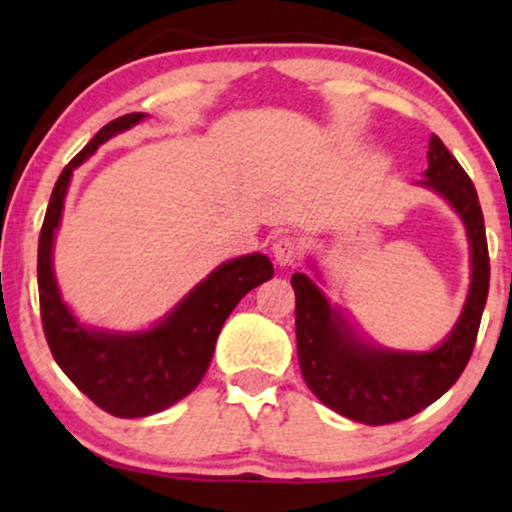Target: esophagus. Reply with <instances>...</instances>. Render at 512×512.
I'll return each instance as SVG.
<instances>
[{"instance_id":"1","label":"esophagus","mask_w":512,"mask_h":512,"mask_svg":"<svg viewBox=\"0 0 512 512\" xmlns=\"http://www.w3.org/2000/svg\"><path fill=\"white\" fill-rule=\"evenodd\" d=\"M272 252H274V260L286 267V264H293L298 257H301V240L293 236L276 238L272 245Z\"/></svg>"}]
</instances>
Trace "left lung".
I'll use <instances>...</instances> for the list:
<instances>
[{
	"instance_id": "obj_1",
	"label": "left lung",
	"mask_w": 512,
	"mask_h": 512,
	"mask_svg": "<svg viewBox=\"0 0 512 512\" xmlns=\"http://www.w3.org/2000/svg\"><path fill=\"white\" fill-rule=\"evenodd\" d=\"M426 180L419 185L443 195L460 214L472 248V284L460 320L433 351H387L363 344L325 293L305 274H293L296 346L303 380L322 404L368 426L395 424L443 397L467 366L489 296V245L484 214L472 180L433 134Z\"/></svg>"
}]
</instances>
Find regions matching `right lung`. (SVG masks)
<instances>
[{
  "label": "right lung",
  "mask_w": 512,
  "mask_h": 512,
  "mask_svg": "<svg viewBox=\"0 0 512 512\" xmlns=\"http://www.w3.org/2000/svg\"><path fill=\"white\" fill-rule=\"evenodd\" d=\"M144 117L129 113L108 122L69 161L55 182L38 240L40 317L52 356L93 404L120 419L156 414L190 395L207 373L226 317L245 293L274 276L269 257L255 252L216 267L146 332H98L76 322L62 303L52 272V240L62 219L64 195L76 166Z\"/></svg>",
  "instance_id": "add662e5"
}]
</instances>
